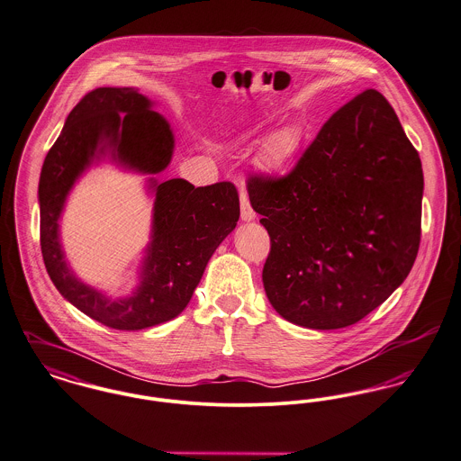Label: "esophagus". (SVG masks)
<instances>
[{
  "instance_id": "34e87169",
  "label": "esophagus",
  "mask_w": 461,
  "mask_h": 461,
  "mask_svg": "<svg viewBox=\"0 0 461 461\" xmlns=\"http://www.w3.org/2000/svg\"><path fill=\"white\" fill-rule=\"evenodd\" d=\"M240 217H242V221H252L254 217H256V212L252 211V207H250V202H249V196H247V193L242 191L240 193Z\"/></svg>"
}]
</instances>
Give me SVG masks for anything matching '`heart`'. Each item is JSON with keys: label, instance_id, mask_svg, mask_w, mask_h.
I'll list each match as a JSON object with an SVG mask.
<instances>
[{"label": "heart", "instance_id": "b5f03b06", "mask_svg": "<svg viewBox=\"0 0 461 461\" xmlns=\"http://www.w3.org/2000/svg\"><path fill=\"white\" fill-rule=\"evenodd\" d=\"M270 129L265 127H258L254 129L249 136L261 137L267 136ZM299 144H301V136L298 131L293 127H284L276 132H273L267 142L263 144V149L258 157V165L263 172L267 174H276L280 170H284L287 165L294 160L296 153H298Z\"/></svg>", "mask_w": 461, "mask_h": 461}]
</instances>
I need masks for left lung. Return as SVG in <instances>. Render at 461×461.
Listing matches in <instances>:
<instances>
[{
	"instance_id": "1",
	"label": "left lung",
	"mask_w": 461,
	"mask_h": 461,
	"mask_svg": "<svg viewBox=\"0 0 461 461\" xmlns=\"http://www.w3.org/2000/svg\"><path fill=\"white\" fill-rule=\"evenodd\" d=\"M247 191L270 235L267 296L293 324L321 330L355 324L414 265L423 170L378 90L338 109L291 174L250 177Z\"/></svg>"
}]
</instances>
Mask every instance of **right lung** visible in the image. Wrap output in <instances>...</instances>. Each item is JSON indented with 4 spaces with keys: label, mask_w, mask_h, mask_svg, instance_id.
<instances>
[{
    "label": "right lung",
    "mask_w": 461,
    "mask_h": 461,
    "mask_svg": "<svg viewBox=\"0 0 461 461\" xmlns=\"http://www.w3.org/2000/svg\"><path fill=\"white\" fill-rule=\"evenodd\" d=\"M153 101L132 86H101L88 92L66 118L40 176V240L57 291L90 319L120 330H139L176 319L191 296L219 244L240 217L231 183L194 188L185 179L160 183L174 155V132ZM103 159L149 175L154 196L150 242L140 282L127 297L111 299L80 281L65 259L58 221L76 181Z\"/></svg>",
    "instance_id": "add662e5"
}]
</instances>
